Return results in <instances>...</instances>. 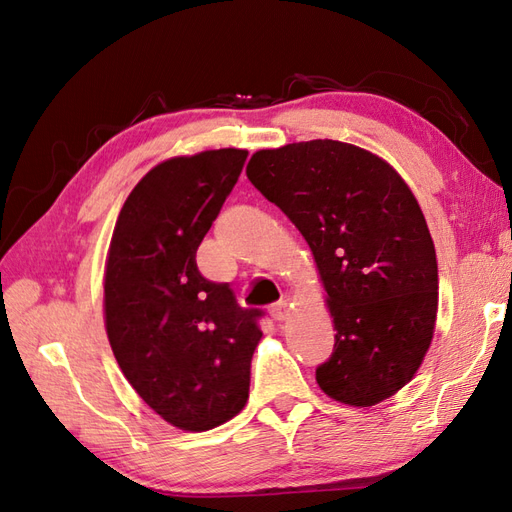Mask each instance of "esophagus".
<instances>
[{"label":"esophagus","instance_id":"1","mask_svg":"<svg viewBox=\"0 0 512 512\" xmlns=\"http://www.w3.org/2000/svg\"><path fill=\"white\" fill-rule=\"evenodd\" d=\"M288 316H290V307H288L286 301H280V303H275V305L271 307V318H273V320L282 322V320H286Z\"/></svg>","mask_w":512,"mask_h":512}]
</instances>
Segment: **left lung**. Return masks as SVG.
<instances>
[{
	"label": "left lung",
	"instance_id": "left-lung-1",
	"mask_svg": "<svg viewBox=\"0 0 512 512\" xmlns=\"http://www.w3.org/2000/svg\"><path fill=\"white\" fill-rule=\"evenodd\" d=\"M247 179L312 247L335 324L320 389L374 406L412 380L431 344L438 262L425 215L393 166L339 141L256 151Z\"/></svg>",
	"mask_w": 512,
	"mask_h": 512
}]
</instances>
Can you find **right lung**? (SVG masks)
<instances>
[{
	"label": "right lung",
	"mask_w": 512,
	"mask_h": 512,
	"mask_svg": "<svg viewBox=\"0 0 512 512\" xmlns=\"http://www.w3.org/2000/svg\"><path fill=\"white\" fill-rule=\"evenodd\" d=\"M245 160L243 149H213L151 168L108 247L104 316L115 359L145 404L185 431L230 421L250 395L265 314L196 267Z\"/></svg>",
	"instance_id": "1"
}]
</instances>
